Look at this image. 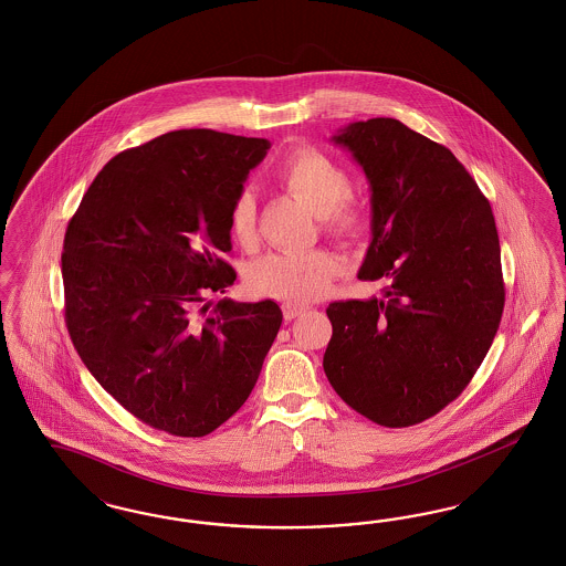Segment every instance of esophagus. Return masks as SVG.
I'll use <instances>...</instances> for the list:
<instances>
[{"mask_svg":"<svg viewBox=\"0 0 566 566\" xmlns=\"http://www.w3.org/2000/svg\"><path fill=\"white\" fill-rule=\"evenodd\" d=\"M282 312H284V319H294V317L303 316L307 312V307L294 305V303H284Z\"/></svg>","mask_w":566,"mask_h":566,"instance_id":"esophagus-1","label":"esophagus"}]
</instances>
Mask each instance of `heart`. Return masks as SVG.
Returning a JSON list of instances; mask_svg holds the SVG:
<instances>
[{
	"label": "heart",
	"instance_id": "obj_1",
	"mask_svg": "<svg viewBox=\"0 0 566 566\" xmlns=\"http://www.w3.org/2000/svg\"><path fill=\"white\" fill-rule=\"evenodd\" d=\"M277 182L322 219L324 231L340 244H354L370 226V214L363 202L349 196V172L337 159L314 147H298L275 170ZM231 238L250 249L256 240V203L250 191L238 193L229 210ZM343 272V261L328 250L275 252L254 263L250 289L254 293L310 303L331 291Z\"/></svg>",
	"mask_w": 566,
	"mask_h": 566
}]
</instances>
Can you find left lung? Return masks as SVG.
I'll use <instances>...</instances> for the list:
<instances>
[{"instance_id": "left-lung-1", "label": "left lung", "mask_w": 566, "mask_h": 566, "mask_svg": "<svg viewBox=\"0 0 566 566\" xmlns=\"http://www.w3.org/2000/svg\"><path fill=\"white\" fill-rule=\"evenodd\" d=\"M333 140L370 185L373 240L358 277L385 289L328 305L324 373L366 419L408 428L468 387L497 335L495 217L451 149L394 117L354 122Z\"/></svg>"}]
</instances>
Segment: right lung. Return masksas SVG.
Here are the masks:
<instances>
[{"label": "right lung", "mask_w": 566, "mask_h": 566, "mask_svg": "<svg viewBox=\"0 0 566 566\" xmlns=\"http://www.w3.org/2000/svg\"><path fill=\"white\" fill-rule=\"evenodd\" d=\"M270 140L208 128L126 149L96 175L63 244L65 322L92 377L136 419L200 438L247 402L282 324L221 298L229 210Z\"/></svg>", "instance_id": "right-lung-1"}]
</instances>
